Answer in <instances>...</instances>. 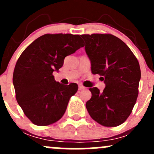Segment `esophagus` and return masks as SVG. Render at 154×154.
Segmentation results:
<instances>
[{"label":"esophagus","instance_id":"1","mask_svg":"<svg viewBox=\"0 0 154 154\" xmlns=\"http://www.w3.org/2000/svg\"><path fill=\"white\" fill-rule=\"evenodd\" d=\"M85 89V88L84 87V86L82 85H79V91H82V90H84Z\"/></svg>","mask_w":154,"mask_h":154}]
</instances>
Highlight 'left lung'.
I'll return each instance as SVG.
<instances>
[{"label": "left lung", "instance_id": "obj_1", "mask_svg": "<svg viewBox=\"0 0 154 154\" xmlns=\"http://www.w3.org/2000/svg\"><path fill=\"white\" fill-rule=\"evenodd\" d=\"M93 75L101 76L106 87L90 88L86 108L92 119L104 127H116L131 114L138 95L140 68L130 48L111 34L81 35Z\"/></svg>", "mask_w": 154, "mask_h": 154}]
</instances>
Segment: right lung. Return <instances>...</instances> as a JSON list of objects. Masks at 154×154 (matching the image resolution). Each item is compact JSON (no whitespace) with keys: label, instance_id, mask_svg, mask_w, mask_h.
I'll return each instance as SVG.
<instances>
[{"label":"right lung","instance_id":"1","mask_svg":"<svg viewBox=\"0 0 154 154\" xmlns=\"http://www.w3.org/2000/svg\"><path fill=\"white\" fill-rule=\"evenodd\" d=\"M84 46L79 35L45 34L33 41L19 56L13 75L16 98L34 125L47 126L62 117L76 83L64 85L53 75L65 57Z\"/></svg>","mask_w":154,"mask_h":154}]
</instances>
